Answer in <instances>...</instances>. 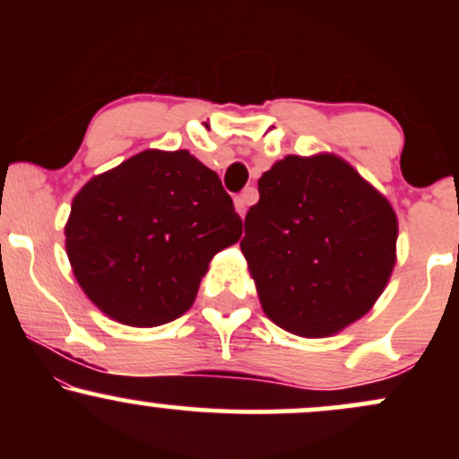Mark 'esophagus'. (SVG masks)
<instances>
[{"mask_svg":"<svg viewBox=\"0 0 459 459\" xmlns=\"http://www.w3.org/2000/svg\"><path fill=\"white\" fill-rule=\"evenodd\" d=\"M255 198H256V189L255 187L244 189V192H241L239 196L235 198V209H237V213L241 215V218H244V215H246L247 207H250V204L255 203Z\"/></svg>","mask_w":459,"mask_h":459,"instance_id":"obj_1","label":"esophagus"}]
</instances>
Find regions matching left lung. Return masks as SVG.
<instances>
[{
	"instance_id": "8db88e82",
	"label": "left lung",
	"mask_w": 459,
	"mask_h": 459,
	"mask_svg": "<svg viewBox=\"0 0 459 459\" xmlns=\"http://www.w3.org/2000/svg\"><path fill=\"white\" fill-rule=\"evenodd\" d=\"M259 196L239 247L263 313L304 339L367 315L397 261L386 196L334 152L287 155L263 172Z\"/></svg>"
}]
</instances>
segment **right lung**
Instances as JSON below:
<instances>
[{
  "label": "right lung",
  "instance_id": "right-lung-1",
  "mask_svg": "<svg viewBox=\"0 0 459 459\" xmlns=\"http://www.w3.org/2000/svg\"><path fill=\"white\" fill-rule=\"evenodd\" d=\"M241 226L213 170L189 151L149 149L79 189L66 255L101 313L155 328L192 308L209 263Z\"/></svg>",
  "mask_w": 459,
  "mask_h": 459
}]
</instances>
